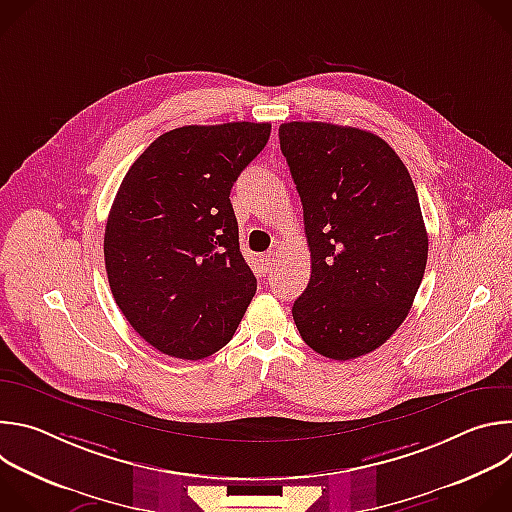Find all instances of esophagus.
Masks as SVG:
<instances>
[{"label":"esophagus","instance_id":"esophagus-1","mask_svg":"<svg viewBox=\"0 0 512 512\" xmlns=\"http://www.w3.org/2000/svg\"><path fill=\"white\" fill-rule=\"evenodd\" d=\"M273 261H275V253H273V251H267V253L261 255V265H263V271H265V273L271 271Z\"/></svg>","mask_w":512,"mask_h":512}]
</instances>
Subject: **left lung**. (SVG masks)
<instances>
[{
  "instance_id": "left-lung-1",
  "label": "left lung",
  "mask_w": 512,
  "mask_h": 512,
  "mask_svg": "<svg viewBox=\"0 0 512 512\" xmlns=\"http://www.w3.org/2000/svg\"><path fill=\"white\" fill-rule=\"evenodd\" d=\"M304 206L312 275L291 314L304 342L334 360L385 344L407 318L427 263L413 180L379 135L322 121L279 125Z\"/></svg>"
}]
</instances>
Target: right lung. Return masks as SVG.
<instances>
[{
	"mask_svg": "<svg viewBox=\"0 0 512 512\" xmlns=\"http://www.w3.org/2000/svg\"><path fill=\"white\" fill-rule=\"evenodd\" d=\"M269 133L271 123L251 121L172 129L117 190L103 245L111 294L131 328L168 356L221 350L255 296L229 196Z\"/></svg>",
	"mask_w": 512,
	"mask_h": 512,
	"instance_id": "1",
	"label": "right lung"
}]
</instances>
